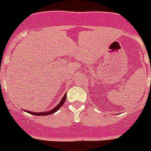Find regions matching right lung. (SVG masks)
Returning a JSON list of instances; mask_svg holds the SVG:
<instances>
[{
  "mask_svg": "<svg viewBox=\"0 0 151 151\" xmlns=\"http://www.w3.org/2000/svg\"><path fill=\"white\" fill-rule=\"evenodd\" d=\"M65 99H66V96L65 95V96H63V98L62 99V101H60V103L58 104L57 106L55 107L52 110H50V111H44V112H31V111H27L28 112V113H31L32 115H35V116H48V115H51V114L56 112L58 109H60L61 107L63 106V104L65 103Z\"/></svg>",
  "mask_w": 151,
  "mask_h": 151,
  "instance_id": "obj_1",
  "label": "right lung"
}]
</instances>
